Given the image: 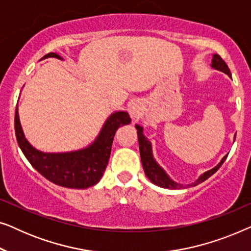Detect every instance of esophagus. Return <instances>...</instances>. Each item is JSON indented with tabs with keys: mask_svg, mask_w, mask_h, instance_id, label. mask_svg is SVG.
Here are the masks:
<instances>
[{
	"mask_svg": "<svg viewBox=\"0 0 251 251\" xmlns=\"http://www.w3.org/2000/svg\"><path fill=\"white\" fill-rule=\"evenodd\" d=\"M129 114H130V116H131L132 120L137 119L140 115V109H139V106H138V104H137V102H135V101L130 102Z\"/></svg>",
	"mask_w": 251,
	"mask_h": 251,
	"instance_id": "1",
	"label": "esophagus"
}]
</instances>
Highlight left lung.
Returning a JSON list of instances; mask_svg holds the SVG:
<instances>
[{"label":"left lung","instance_id":"obj_1","mask_svg":"<svg viewBox=\"0 0 251 251\" xmlns=\"http://www.w3.org/2000/svg\"><path fill=\"white\" fill-rule=\"evenodd\" d=\"M211 67L215 68V70L221 71L223 73L227 74L228 76H231V71L224 60L222 59L219 54H214L211 59ZM136 129H137V135H138V143H139V152H140V159H142V164L144 168V171H145V175L147 178L152 181L154 185L156 186L163 187V188H170V190H177V188H184L183 185L176 183L171 178L168 176V174L163 170V168L160 166L159 163L156 162L155 159L153 156V151H152V144L149 139L146 138L145 135H144L143 131V126L139 125H136ZM227 155H225L223 159L221 160L217 166L212 168V169L205 171L201 175L200 177L198 178L194 183H192L188 186H197V185L201 184L202 181H204L205 179H208L209 177L212 176L216 171H217L219 168L222 167V164L224 163V161L226 160Z\"/></svg>","mask_w":251,"mask_h":251}]
</instances>
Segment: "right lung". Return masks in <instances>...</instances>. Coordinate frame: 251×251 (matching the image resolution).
<instances>
[{"label": "right lung", "instance_id": "right-lung-1", "mask_svg": "<svg viewBox=\"0 0 251 251\" xmlns=\"http://www.w3.org/2000/svg\"><path fill=\"white\" fill-rule=\"evenodd\" d=\"M63 59L59 54L50 52L46 58ZM131 119L128 112L118 111L112 113L106 120L99 135L90 145L84 149L64 153H46L30 145L24 135L20 125L18 106L15 114V131L18 145L32 164L51 183L67 188H88L100 180L108 164L114 135L120 126L129 125Z\"/></svg>", "mask_w": 251, "mask_h": 251}]
</instances>
